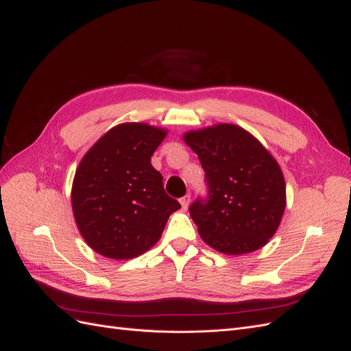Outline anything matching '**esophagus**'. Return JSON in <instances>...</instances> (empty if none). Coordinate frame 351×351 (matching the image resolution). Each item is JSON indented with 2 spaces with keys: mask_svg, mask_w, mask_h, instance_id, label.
Wrapping results in <instances>:
<instances>
[{
  "mask_svg": "<svg viewBox=\"0 0 351 351\" xmlns=\"http://www.w3.org/2000/svg\"><path fill=\"white\" fill-rule=\"evenodd\" d=\"M190 199H192V196H190V195H186V196H183L182 199H180V204H182L183 209H187V206L190 204Z\"/></svg>",
  "mask_w": 351,
  "mask_h": 351,
  "instance_id": "1",
  "label": "esophagus"
}]
</instances>
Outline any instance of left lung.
<instances>
[{
  "label": "left lung",
  "instance_id": "left-lung-1",
  "mask_svg": "<svg viewBox=\"0 0 351 351\" xmlns=\"http://www.w3.org/2000/svg\"><path fill=\"white\" fill-rule=\"evenodd\" d=\"M205 171L208 197L196 199L190 217L208 246L226 254L263 247L285 209L278 162L249 132L217 124L183 136Z\"/></svg>",
  "mask_w": 351,
  "mask_h": 351
}]
</instances>
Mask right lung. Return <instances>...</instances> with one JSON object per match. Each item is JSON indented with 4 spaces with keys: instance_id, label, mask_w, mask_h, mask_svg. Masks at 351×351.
Wrapping results in <instances>:
<instances>
[{
    "instance_id": "add662e5",
    "label": "right lung",
    "mask_w": 351,
    "mask_h": 351,
    "mask_svg": "<svg viewBox=\"0 0 351 351\" xmlns=\"http://www.w3.org/2000/svg\"><path fill=\"white\" fill-rule=\"evenodd\" d=\"M165 136L145 123L119 124L82 158L73 180V214L83 239L102 256L132 259L149 250L182 208L151 164Z\"/></svg>"
}]
</instances>
